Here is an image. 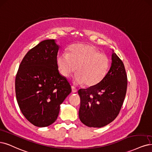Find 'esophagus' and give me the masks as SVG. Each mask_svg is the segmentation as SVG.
<instances>
[{"label": "esophagus", "instance_id": "obj_1", "mask_svg": "<svg viewBox=\"0 0 152 152\" xmlns=\"http://www.w3.org/2000/svg\"><path fill=\"white\" fill-rule=\"evenodd\" d=\"M72 91L73 93H75V92H77V89L75 87L72 86Z\"/></svg>", "mask_w": 152, "mask_h": 152}]
</instances>
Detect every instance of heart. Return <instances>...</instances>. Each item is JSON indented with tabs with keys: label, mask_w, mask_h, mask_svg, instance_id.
<instances>
[{
	"label": "heart",
	"mask_w": 152,
	"mask_h": 152,
	"mask_svg": "<svg viewBox=\"0 0 152 152\" xmlns=\"http://www.w3.org/2000/svg\"><path fill=\"white\" fill-rule=\"evenodd\" d=\"M56 64L61 75L66 78L76 70L74 82L84 83L88 87L96 86L104 79L109 65L107 57L95 47L82 43L72 45L69 53H61L57 57Z\"/></svg>",
	"instance_id": "1"
}]
</instances>
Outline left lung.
<instances>
[{"instance_id":"8db88e82","label":"left lung","mask_w":152,"mask_h":152,"mask_svg":"<svg viewBox=\"0 0 152 152\" xmlns=\"http://www.w3.org/2000/svg\"><path fill=\"white\" fill-rule=\"evenodd\" d=\"M127 83L123 63L113 50L111 67L104 79L95 87L78 91L81 122L88 127L102 128L114 121L122 107Z\"/></svg>"}]
</instances>
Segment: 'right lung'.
I'll list each match as a JSON object with an SVG mask.
<instances>
[{
  "label": "right lung",
  "instance_id": "obj_1",
  "mask_svg": "<svg viewBox=\"0 0 152 152\" xmlns=\"http://www.w3.org/2000/svg\"><path fill=\"white\" fill-rule=\"evenodd\" d=\"M60 46L46 39L31 49L19 65L15 88L19 108L33 125L46 127L58 118L60 104L72 92L56 64Z\"/></svg>",
  "mask_w": 152,
  "mask_h": 152
}]
</instances>
